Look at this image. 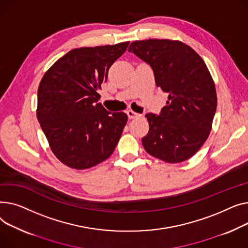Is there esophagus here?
Wrapping results in <instances>:
<instances>
[{
  "mask_svg": "<svg viewBox=\"0 0 248 248\" xmlns=\"http://www.w3.org/2000/svg\"><path fill=\"white\" fill-rule=\"evenodd\" d=\"M127 115H128V118L129 119H135V118H137V117H140V114H138V113H136V112H134V111H132V110H128L127 111Z\"/></svg>",
  "mask_w": 248,
  "mask_h": 248,
  "instance_id": "obj_1",
  "label": "esophagus"
}]
</instances>
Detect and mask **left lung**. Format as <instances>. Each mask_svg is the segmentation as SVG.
Returning <instances> with one entry per match:
<instances>
[{"instance_id": "obj_1", "label": "left lung", "mask_w": 248, "mask_h": 248, "mask_svg": "<svg viewBox=\"0 0 248 248\" xmlns=\"http://www.w3.org/2000/svg\"><path fill=\"white\" fill-rule=\"evenodd\" d=\"M128 51L151 66L156 85L168 94L161 113L146 114L144 149L168 163L185 161L202 147L212 128L217 96L207 66L180 41H134Z\"/></svg>"}]
</instances>
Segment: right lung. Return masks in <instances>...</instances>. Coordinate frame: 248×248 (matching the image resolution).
I'll list each match as a JSON object with an SVG mask.
<instances>
[{"instance_id":"obj_1","label":"right lung","mask_w":248,"mask_h":248,"mask_svg":"<svg viewBox=\"0 0 248 248\" xmlns=\"http://www.w3.org/2000/svg\"><path fill=\"white\" fill-rule=\"evenodd\" d=\"M129 42L73 49L44 74L38 88L37 118L50 148L74 169H88L113 153L127 123L124 112L111 113L98 91Z\"/></svg>"}]
</instances>
